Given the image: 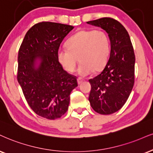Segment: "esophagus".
<instances>
[{
    "label": "esophagus",
    "mask_w": 153,
    "mask_h": 153,
    "mask_svg": "<svg viewBox=\"0 0 153 153\" xmlns=\"http://www.w3.org/2000/svg\"><path fill=\"white\" fill-rule=\"evenodd\" d=\"M82 82H83V80L82 79H80V78H78V79H77V83H78L79 85H80V84H82Z\"/></svg>",
    "instance_id": "1"
}]
</instances>
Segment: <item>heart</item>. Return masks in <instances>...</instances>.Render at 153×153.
<instances>
[{
	"label": "heart",
	"mask_w": 153,
	"mask_h": 153,
	"mask_svg": "<svg viewBox=\"0 0 153 153\" xmlns=\"http://www.w3.org/2000/svg\"><path fill=\"white\" fill-rule=\"evenodd\" d=\"M67 48L56 52L59 65L67 72L76 69L78 58L81 62L77 73L85 77L92 71H99L108 61L111 52L109 37L104 31L82 30L77 32L67 42Z\"/></svg>",
	"instance_id": "b5f03b06"
}]
</instances>
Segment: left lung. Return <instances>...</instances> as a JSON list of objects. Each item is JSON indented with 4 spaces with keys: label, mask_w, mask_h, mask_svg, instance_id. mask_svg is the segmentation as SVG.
Listing matches in <instances>:
<instances>
[{
    "label": "left lung",
    "mask_w": 153,
    "mask_h": 153,
    "mask_svg": "<svg viewBox=\"0 0 153 153\" xmlns=\"http://www.w3.org/2000/svg\"><path fill=\"white\" fill-rule=\"evenodd\" d=\"M86 23L104 30L111 42L106 65L98 76L89 79L88 101L98 114H112L125 104L134 85V50L127 30L117 20L103 18Z\"/></svg>",
    "instance_id": "8db88e82"
}]
</instances>
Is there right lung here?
I'll return each mask as SVG.
<instances>
[{"instance_id": "obj_1", "label": "right lung", "mask_w": 153, "mask_h": 153, "mask_svg": "<svg viewBox=\"0 0 153 153\" xmlns=\"http://www.w3.org/2000/svg\"><path fill=\"white\" fill-rule=\"evenodd\" d=\"M74 29L51 22L35 24L26 33L18 52V81L34 112L50 120L67 112L76 76L69 74L57 61L62 40Z\"/></svg>"}]
</instances>
